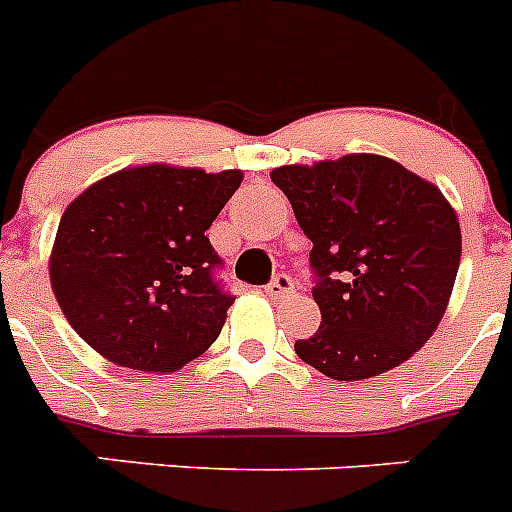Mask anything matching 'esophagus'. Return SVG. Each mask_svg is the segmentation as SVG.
Segmentation results:
<instances>
[{
  "label": "esophagus",
  "instance_id": "1",
  "mask_svg": "<svg viewBox=\"0 0 512 512\" xmlns=\"http://www.w3.org/2000/svg\"><path fill=\"white\" fill-rule=\"evenodd\" d=\"M265 293H268L270 299H291L293 293H296V286L288 275H275L273 281L265 286Z\"/></svg>",
  "mask_w": 512,
  "mask_h": 512
}]
</instances>
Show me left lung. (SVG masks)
I'll use <instances>...</instances> for the list:
<instances>
[{"label": "left lung", "instance_id": "obj_1", "mask_svg": "<svg viewBox=\"0 0 512 512\" xmlns=\"http://www.w3.org/2000/svg\"><path fill=\"white\" fill-rule=\"evenodd\" d=\"M270 180L311 239L322 324L296 355L337 381L397 368L433 337L461 260L456 211L438 185L381 154L283 164Z\"/></svg>", "mask_w": 512, "mask_h": 512}]
</instances>
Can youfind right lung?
Returning a JSON list of instances; mask_svg holds the SVG:
<instances>
[{
    "mask_svg": "<svg viewBox=\"0 0 512 512\" xmlns=\"http://www.w3.org/2000/svg\"><path fill=\"white\" fill-rule=\"evenodd\" d=\"M242 172L141 164L102 177L61 216L48 275L92 350L133 371L172 373L206 353L234 304L213 281L206 237Z\"/></svg>",
    "mask_w": 512,
    "mask_h": 512,
    "instance_id": "obj_1",
    "label": "right lung"
}]
</instances>
